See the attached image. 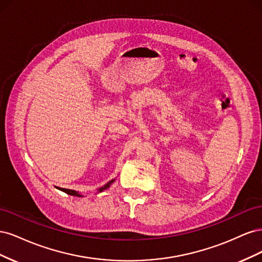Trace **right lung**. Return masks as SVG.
<instances>
[{
    "label": "right lung",
    "mask_w": 262,
    "mask_h": 262,
    "mask_svg": "<svg viewBox=\"0 0 262 262\" xmlns=\"http://www.w3.org/2000/svg\"><path fill=\"white\" fill-rule=\"evenodd\" d=\"M114 181H115V179H112V180H110V181H108L107 184H106L104 187H100V188L97 190V191H98V192L104 191V190H106V189H108V188L110 187V185H112ZM58 189H59V190H61V191H63V192L68 193V194H71V195H75V196H82V194H81V193H78L77 191H75V190H71V189H64V188H59V187H58Z\"/></svg>",
    "instance_id": "1"
}]
</instances>
